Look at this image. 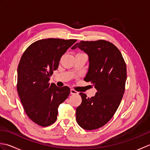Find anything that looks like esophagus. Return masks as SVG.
Wrapping results in <instances>:
<instances>
[{
  "label": "esophagus",
  "instance_id": "obj_1",
  "mask_svg": "<svg viewBox=\"0 0 150 150\" xmlns=\"http://www.w3.org/2000/svg\"><path fill=\"white\" fill-rule=\"evenodd\" d=\"M70 93L71 95H77L79 93V92L75 90L74 89H71V90H70Z\"/></svg>",
  "mask_w": 150,
  "mask_h": 150
}]
</instances>
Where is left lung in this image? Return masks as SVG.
Listing matches in <instances>:
<instances>
[{
    "label": "left lung",
    "instance_id": "obj_1",
    "mask_svg": "<svg viewBox=\"0 0 150 150\" xmlns=\"http://www.w3.org/2000/svg\"><path fill=\"white\" fill-rule=\"evenodd\" d=\"M89 56L88 72L84 78L97 89L94 97L80 93L82 103L76 109V119L81 128L96 129L108 123L116 112L125 91L126 65L119 50L110 42L99 40L75 44Z\"/></svg>",
    "mask_w": 150,
    "mask_h": 150
}]
</instances>
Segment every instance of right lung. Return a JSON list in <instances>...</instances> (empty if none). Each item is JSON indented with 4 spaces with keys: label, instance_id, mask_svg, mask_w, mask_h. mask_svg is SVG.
<instances>
[{
    "label": "right lung",
    "instance_id": "add662e5",
    "mask_svg": "<svg viewBox=\"0 0 150 150\" xmlns=\"http://www.w3.org/2000/svg\"><path fill=\"white\" fill-rule=\"evenodd\" d=\"M77 40L50 39L37 40L25 50L17 69V92L30 119L46 127L55 122L58 107L70 93L68 86L50 84V76L61 57Z\"/></svg>",
    "mask_w": 150,
    "mask_h": 150
}]
</instances>
